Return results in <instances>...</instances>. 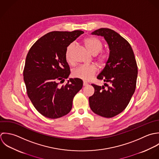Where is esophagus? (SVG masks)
Segmentation results:
<instances>
[{
    "mask_svg": "<svg viewBox=\"0 0 159 159\" xmlns=\"http://www.w3.org/2000/svg\"><path fill=\"white\" fill-rule=\"evenodd\" d=\"M89 85V84L87 83V82H84V83H83V85L84 86V87H85V86H87V85Z\"/></svg>",
    "mask_w": 159,
    "mask_h": 159,
    "instance_id": "1",
    "label": "esophagus"
}]
</instances>
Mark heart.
<instances>
[{
    "instance_id": "b5f03b06",
    "label": "heart",
    "mask_w": 159,
    "mask_h": 159,
    "mask_svg": "<svg viewBox=\"0 0 159 159\" xmlns=\"http://www.w3.org/2000/svg\"><path fill=\"white\" fill-rule=\"evenodd\" d=\"M84 42L89 50L93 55H97L101 51L103 47L102 42L98 38L94 37H87L84 39ZM74 48V44L70 43L66 48L65 52V58L69 64L74 63L72 58V52ZM109 59V54L107 52H101L96 57V61L100 66H104ZM97 69L93 65L80 66L72 70V75L84 81L91 80L96 75Z\"/></svg>"
}]
</instances>
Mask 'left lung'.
I'll return each mask as SVG.
<instances>
[{
  "instance_id": "1",
  "label": "left lung",
  "mask_w": 159,
  "mask_h": 159,
  "mask_svg": "<svg viewBox=\"0 0 159 159\" xmlns=\"http://www.w3.org/2000/svg\"><path fill=\"white\" fill-rule=\"evenodd\" d=\"M103 36L110 50L109 59L97 76L106 83L101 87L92 84L95 93L89 97V104L96 114L106 118L113 117L127 107L136 85L138 66L133 49L127 40L109 28H100L92 33Z\"/></svg>"
}]
</instances>
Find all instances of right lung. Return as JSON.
<instances>
[{"label":"right lung","instance_id":"add662e5","mask_svg":"<svg viewBox=\"0 0 159 159\" xmlns=\"http://www.w3.org/2000/svg\"><path fill=\"white\" fill-rule=\"evenodd\" d=\"M82 31H52L37 40L30 49L23 70L27 94L37 111L49 119H58L71 110L75 95L83 81L70 79V71L65 58L67 47Z\"/></svg>","mask_w":159,"mask_h":159}]
</instances>
